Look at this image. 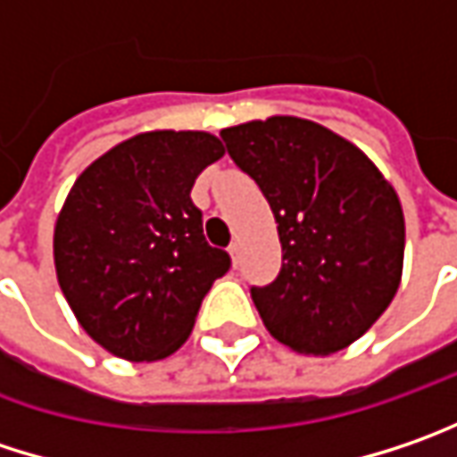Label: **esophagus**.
I'll return each mask as SVG.
<instances>
[{
    "label": "esophagus",
    "instance_id": "esophagus-1",
    "mask_svg": "<svg viewBox=\"0 0 457 457\" xmlns=\"http://www.w3.org/2000/svg\"><path fill=\"white\" fill-rule=\"evenodd\" d=\"M228 251H229V258H232V263H235V266H237V263H240V251H243V248H240V243H237V240H235V243H232V245H229Z\"/></svg>",
    "mask_w": 457,
    "mask_h": 457
}]
</instances>
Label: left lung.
Listing matches in <instances>:
<instances>
[{
    "instance_id": "8db88e82",
    "label": "left lung",
    "mask_w": 457,
    "mask_h": 457,
    "mask_svg": "<svg viewBox=\"0 0 457 457\" xmlns=\"http://www.w3.org/2000/svg\"><path fill=\"white\" fill-rule=\"evenodd\" d=\"M220 137L279 229V277L251 287L263 326L303 354L349 346L401 282L406 229L393 186L362 149L305 119L274 116Z\"/></svg>"
}]
</instances>
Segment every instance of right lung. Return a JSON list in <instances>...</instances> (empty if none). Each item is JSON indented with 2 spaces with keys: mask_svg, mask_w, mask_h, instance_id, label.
I'll list each match as a JSON object with an SVG mask.
<instances>
[{
  "mask_svg": "<svg viewBox=\"0 0 457 457\" xmlns=\"http://www.w3.org/2000/svg\"><path fill=\"white\" fill-rule=\"evenodd\" d=\"M225 147L206 131H149L97 157L56 220L59 287L111 354L152 362L188 338L229 255L204 237L191 188Z\"/></svg>",
  "mask_w": 457,
  "mask_h": 457,
  "instance_id": "right-lung-1",
  "label": "right lung"
}]
</instances>
